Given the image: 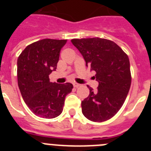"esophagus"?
Returning a JSON list of instances; mask_svg holds the SVG:
<instances>
[{"label": "esophagus", "instance_id": "34e87169", "mask_svg": "<svg viewBox=\"0 0 151 151\" xmlns=\"http://www.w3.org/2000/svg\"><path fill=\"white\" fill-rule=\"evenodd\" d=\"M80 84H78V83H73V86H74L75 88H78V87H79L80 86Z\"/></svg>", "mask_w": 151, "mask_h": 151}]
</instances>
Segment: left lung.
Returning <instances> with one entry per match:
<instances>
[{"mask_svg": "<svg viewBox=\"0 0 151 151\" xmlns=\"http://www.w3.org/2000/svg\"><path fill=\"white\" fill-rule=\"evenodd\" d=\"M91 71L96 73L97 90L89 87L90 94L82 101V111L88 119L104 122L122 107L132 82L127 54L115 42L100 38L73 39Z\"/></svg>", "mask_w": 151, "mask_h": 151, "instance_id": "1", "label": "left lung"}]
</instances>
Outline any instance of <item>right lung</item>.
I'll use <instances>...</instances> for the list:
<instances>
[{
    "label": "right lung",
    "mask_w": 151,
    "mask_h": 151,
    "mask_svg": "<svg viewBox=\"0 0 151 151\" xmlns=\"http://www.w3.org/2000/svg\"><path fill=\"white\" fill-rule=\"evenodd\" d=\"M66 43V40H40L28 45L17 60L19 88L26 105L39 117L60 115L65 97L73 88L71 83H53L49 78Z\"/></svg>",
    "instance_id": "add662e5"
}]
</instances>
